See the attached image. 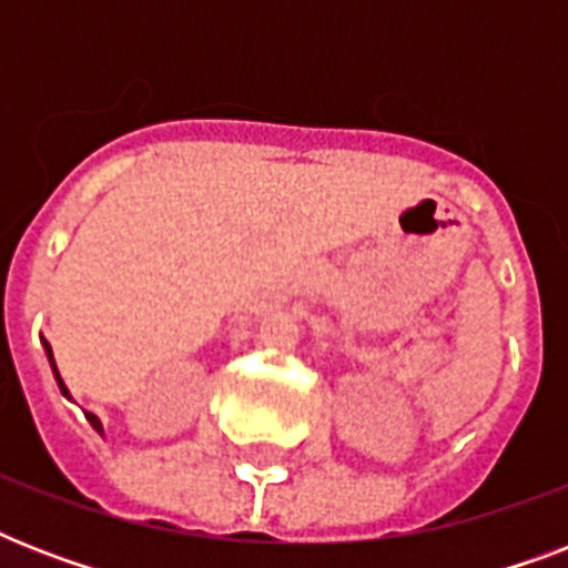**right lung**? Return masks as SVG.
<instances>
[{
	"instance_id": "add662e5",
	"label": "right lung",
	"mask_w": 568,
	"mask_h": 568,
	"mask_svg": "<svg viewBox=\"0 0 568 568\" xmlns=\"http://www.w3.org/2000/svg\"><path fill=\"white\" fill-rule=\"evenodd\" d=\"M43 345H47V356H49V363H52V372H55V379H58V386H61V392H64L67 395V386H64V379L58 377V368H55V359H52V347H49V342H43ZM88 422L93 424V427H97V430L102 433V424H100V418H97V415L93 413H88Z\"/></svg>"
}]
</instances>
